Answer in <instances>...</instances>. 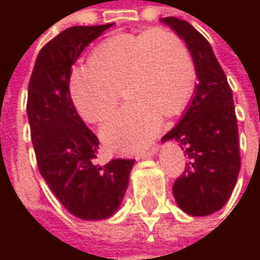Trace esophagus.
Segmentation results:
<instances>
[{
	"label": "esophagus",
	"mask_w": 260,
	"mask_h": 260,
	"mask_svg": "<svg viewBox=\"0 0 260 260\" xmlns=\"http://www.w3.org/2000/svg\"><path fill=\"white\" fill-rule=\"evenodd\" d=\"M156 152H158V144H153V146H150L147 149H143V150L135 152V158L137 159H144V158H149V156L155 155Z\"/></svg>",
	"instance_id": "obj_1"
}]
</instances>
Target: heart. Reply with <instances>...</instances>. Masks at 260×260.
<instances>
[{
	"instance_id": "obj_1",
	"label": "heart",
	"mask_w": 260,
	"mask_h": 260,
	"mask_svg": "<svg viewBox=\"0 0 260 260\" xmlns=\"http://www.w3.org/2000/svg\"><path fill=\"white\" fill-rule=\"evenodd\" d=\"M196 63L179 34L167 28L119 32L102 40L87 63L69 72V93L79 114L102 122L117 107L122 85L131 98L102 126L114 150H134L155 137L162 113L175 116L196 88Z\"/></svg>"
}]
</instances>
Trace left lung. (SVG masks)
<instances>
[{
  "label": "left lung",
  "instance_id": "8db88e82",
  "mask_svg": "<svg viewBox=\"0 0 260 260\" xmlns=\"http://www.w3.org/2000/svg\"><path fill=\"white\" fill-rule=\"evenodd\" d=\"M161 21L191 49L199 78L181 122L162 137L178 141L188 156L173 194L183 212L205 217L226 205L241 169L232 88L209 42L194 26L173 16Z\"/></svg>",
  "mask_w": 260,
  "mask_h": 260
}]
</instances>
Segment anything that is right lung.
I'll return each instance as SVG.
<instances>
[{
	"label": "right lung",
	"mask_w": 260,
	"mask_h": 260,
	"mask_svg": "<svg viewBox=\"0 0 260 260\" xmlns=\"http://www.w3.org/2000/svg\"><path fill=\"white\" fill-rule=\"evenodd\" d=\"M113 24L71 26L39 52L28 84L26 114L37 167L60 203L81 220H104L120 206L134 159L96 164L99 140L69 93V72L84 48Z\"/></svg>",
	"instance_id": "right-lung-1"
}]
</instances>
